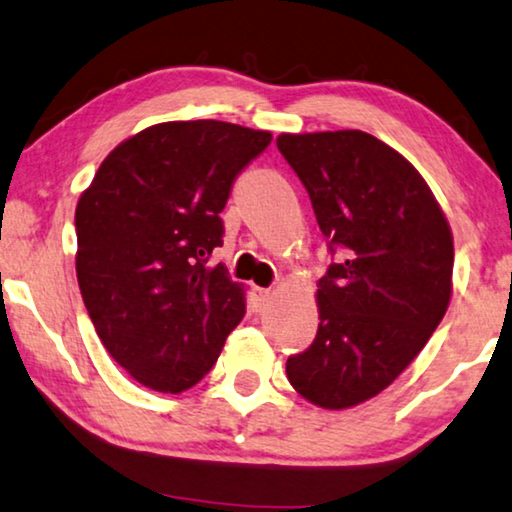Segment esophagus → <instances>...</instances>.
I'll return each instance as SVG.
<instances>
[{
    "instance_id": "esophagus-1",
    "label": "esophagus",
    "mask_w": 512,
    "mask_h": 512,
    "mask_svg": "<svg viewBox=\"0 0 512 512\" xmlns=\"http://www.w3.org/2000/svg\"><path fill=\"white\" fill-rule=\"evenodd\" d=\"M272 290L270 288H256V300H258V304H261V306H265L267 302H270L272 300Z\"/></svg>"
}]
</instances>
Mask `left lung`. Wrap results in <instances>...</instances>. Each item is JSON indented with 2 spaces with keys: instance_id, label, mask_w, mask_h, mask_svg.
<instances>
[{
  "instance_id": "8db88e82",
  "label": "left lung",
  "mask_w": 512,
  "mask_h": 512,
  "mask_svg": "<svg viewBox=\"0 0 512 512\" xmlns=\"http://www.w3.org/2000/svg\"><path fill=\"white\" fill-rule=\"evenodd\" d=\"M338 251L318 281V334L286 361L309 403L348 410L384 391L435 332L453 293V233L423 176L361 130L277 137Z\"/></svg>"
}]
</instances>
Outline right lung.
Masks as SVG:
<instances>
[{
  "mask_svg": "<svg viewBox=\"0 0 512 512\" xmlns=\"http://www.w3.org/2000/svg\"><path fill=\"white\" fill-rule=\"evenodd\" d=\"M267 130L169 121L102 160L75 210V270L105 350L139 384L180 393L206 375L238 322L245 286L208 265L233 180Z\"/></svg>",
  "mask_w": 512,
  "mask_h": 512,
  "instance_id": "right-lung-1",
  "label": "right lung"
}]
</instances>
